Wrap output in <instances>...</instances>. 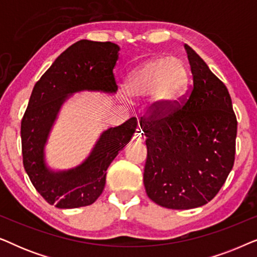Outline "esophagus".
Here are the masks:
<instances>
[{
    "instance_id": "obj_1",
    "label": "esophagus",
    "mask_w": 257,
    "mask_h": 257,
    "mask_svg": "<svg viewBox=\"0 0 257 257\" xmlns=\"http://www.w3.org/2000/svg\"><path fill=\"white\" fill-rule=\"evenodd\" d=\"M145 138H146V137H145V135H144L143 130L142 128H137L136 133H135V137H133V140H135L136 143L142 144V143L145 142Z\"/></svg>"
}]
</instances>
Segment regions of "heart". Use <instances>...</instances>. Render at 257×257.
Masks as SVG:
<instances>
[{
    "label": "heart",
    "mask_w": 257,
    "mask_h": 257,
    "mask_svg": "<svg viewBox=\"0 0 257 257\" xmlns=\"http://www.w3.org/2000/svg\"><path fill=\"white\" fill-rule=\"evenodd\" d=\"M187 83L188 70L181 59L158 57L130 73L124 92L132 101L151 94L152 110L158 114H167L181 101Z\"/></svg>",
    "instance_id": "obj_1"
}]
</instances>
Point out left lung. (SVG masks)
Listing matches in <instances>:
<instances>
[{"instance_id":"1","label":"left lung","mask_w":257,"mask_h":257,"mask_svg":"<svg viewBox=\"0 0 257 257\" xmlns=\"http://www.w3.org/2000/svg\"><path fill=\"white\" fill-rule=\"evenodd\" d=\"M193 85L167 114L142 117L147 159L144 185L161 207L191 209L208 203L233 168L236 115L227 87L185 44Z\"/></svg>"}]
</instances>
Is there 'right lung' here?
Instances as JSON below:
<instances>
[{
  "label": "right lung",
  "mask_w": 257,
  "mask_h": 257,
  "mask_svg": "<svg viewBox=\"0 0 257 257\" xmlns=\"http://www.w3.org/2000/svg\"><path fill=\"white\" fill-rule=\"evenodd\" d=\"M118 52L119 47L111 42H76L34 86L21 122L23 165L36 191L57 208L89 206L99 198L107 167L128 144L138 125L132 117L104 131L90 156L72 170L54 172L45 164L44 145L63 103L78 91L114 93L118 90L113 75Z\"/></svg>",
  "instance_id": "1"
}]
</instances>
